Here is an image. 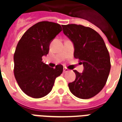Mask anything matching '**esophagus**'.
Instances as JSON below:
<instances>
[{"label":"esophagus","mask_w":122,"mask_h":122,"mask_svg":"<svg viewBox=\"0 0 122 122\" xmlns=\"http://www.w3.org/2000/svg\"><path fill=\"white\" fill-rule=\"evenodd\" d=\"M67 72H68V68H65V67H64V68H63V72L64 73H66Z\"/></svg>","instance_id":"obj_1"}]
</instances>
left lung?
Returning <instances> with one entry per match:
<instances>
[{"mask_svg": "<svg viewBox=\"0 0 122 122\" xmlns=\"http://www.w3.org/2000/svg\"><path fill=\"white\" fill-rule=\"evenodd\" d=\"M62 27L65 35L74 43V56L84 66L83 73L74 70L76 79L68 83L69 89L77 98H92L102 90L109 77V51L102 37L92 28L75 24Z\"/></svg>", "mask_w": 122, "mask_h": 122, "instance_id": "1", "label": "left lung"}]
</instances>
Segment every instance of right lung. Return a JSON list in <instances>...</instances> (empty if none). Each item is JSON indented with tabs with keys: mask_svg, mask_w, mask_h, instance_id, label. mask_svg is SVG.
Returning <instances> with one entry per match:
<instances>
[{
	"mask_svg": "<svg viewBox=\"0 0 122 122\" xmlns=\"http://www.w3.org/2000/svg\"><path fill=\"white\" fill-rule=\"evenodd\" d=\"M61 31L57 23L39 22L23 34L17 45L14 76L21 90L31 98H43L50 93L56 78L63 72L61 65L51 68L42 61V57L48 54L51 41Z\"/></svg>",
	"mask_w": 122,
	"mask_h": 122,
	"instance_id": "add662e5",
	"label": "right lung"
}]
</instances>
